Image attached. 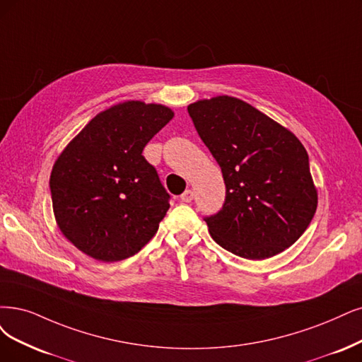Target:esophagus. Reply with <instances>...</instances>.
Instances as JSON below:
<instances>
[{
	"label": "esophagus",
	"mask_w": 362,
	"mask_h": 362,
	"mask_svg": "<svg viewBox=\"0 0 362 362\" xmlns=\"http://www.w3.org/2000/svg\"><path fill=\"white\" fill-rule=\"evenodd\" d=\"M180 199L183 203H191L194 199V192L191 189H186L182 195H180Z\"/></svg>",
	"instance_id": "1"
}]
</instances>
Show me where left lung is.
<instances>
[{"label": "left lung", "mask_w": 362, "mask_h": 362, "mask_svg": "<svg viewBox=\"0 0 362 362\" xmlns=\"http://www.w3.org/2000/svg\"><path fill=\"white\" fill-rule=\"evenodd\" d=\"M188 113L226 188L222 209L204 218L213 240L247 259L274 257L296 243L317 207L301 141L234 97L197 101Z\"/></svg>", "instance_id": "8db88e82"}]
</instances>
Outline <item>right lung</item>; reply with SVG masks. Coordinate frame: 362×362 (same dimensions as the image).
<instances>
[{
  "label": "right lung",
  "mask_w": 362,
  "mask_h": 362,
  "mask_svg": "<svg viewBox=\"0 0 362 362\" xmlns=\"http://www.w3.org/2000/svg\"><path fill=\"white\" fill-rule=\"evenodd\" d=\"M173 116L160 104L120 103L58 156L49 182L53 213L61 233L90 258L127 259L158 231L170 195L141 152Z\"/></svg>",
  "instance_id": "add662e5"
}]
</instances>
